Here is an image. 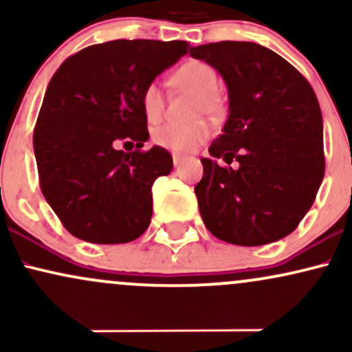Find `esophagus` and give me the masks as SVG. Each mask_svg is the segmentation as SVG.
I'll list each match as a JSON object with an SVG mask.
<instances>
[{
    "label": "esophagus",
    "instance_id": "esophagus-1",
    "mask_svg": "<svg viewBox=\"0 0 352 352\" xmlns=\"http://www.w3.org/2000/svg\"><path fill=\"white\" fill-rule=\"evenodd\" d=\"M184 160H185V157L179 155V153H173V167L179 168L180 165H182V162H184Z\"/></svg>",
    "mask_w": 352,
    "mask_h": 352
}]
</instances>
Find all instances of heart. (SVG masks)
I'll return each instance as SVG.
<instances>
[{
  "label": "heart",
  "instance_id": "1",
  "mask_svg": "<svg viewBox=\"0 0 352 352\" xmlns=\"http://www.w3.org/2000/svg\"><path fill=\"white\" fill-rule=\"evenodd\" d=\"M173 84L180 89L197 94L195 109L193 114L200 116H218L221 111V100L218 98V76L215 69L204 60H187L185 64L173 72ZM140 104L145 117L151 122L159 120L164 114L165 98L162 86L157 80H152L144 87L142 96H140ZM210 137V125L207 122H193V124H173L167 122L159 125L153 131L152 140L159 147L168 148V151L177 153H187L195 151L201 142H205Z\"/></svg>",
  "mask_w": 352,
  "mask_h": 352
}]
</instances>
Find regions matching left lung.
<instances>
[{"label": "left lung", "instance_id": "obj_1", "mask_svg": "<svg viewBox=\"0 0 352 352\" xmlns=\"http://www.w3.org/2000/svg\"><path fill=\"white\" fill-rule=\"evenodd\" d=\"M228 87L230 116L201 159L195 195L218 240L260 246L294 232L324 177L322 116L311 84L280 54L256 43L190 47ZM239 162L236 169L216 162Z\"/></svg>", "mask_w": 352, "mask_h": 352}]
</instances>
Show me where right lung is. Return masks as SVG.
<instances>
[{"instance_id":"1","label":"right lung","mask_w":352,"mask_h":352,"mask_svg":"<svg viewBox=\"0 0 352 352\" xmlns=\"http://www.w3.org/2000/svg\"><path fill=\"white\" fill-rule=\"evenodd\" d=\"M187 51V41L116 39L84 47L54 72L33 144L44 199L71 235L116 245L147 230L152 185L173 160L162 147L140 151L148 140L140 96ZM119 142L138 151H117Z\"/></svg>"}]
</instances>
